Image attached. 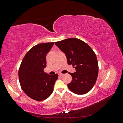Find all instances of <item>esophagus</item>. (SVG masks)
<instances>
[{
    "mask_svg": "<svg viewBox=\"0 0 123 123\" xmlns=\"http://www.w3.org/2000/svg\"><path fill=\"white\" fill-rule=\"evenodd\" d=\"M58 75H59V76H62L63 75H64V74H62V73H59V74H58Z\"/></svg>",
    "mask_w": 123,
    "mask_h": 123,
    "instance_id": "34e87169",
    "label": "esophagus"
}]
</instances>
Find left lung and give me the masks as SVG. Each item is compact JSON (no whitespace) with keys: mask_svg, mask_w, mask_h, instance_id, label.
I'll return each mask as SVG.
<instances>
[{"mask_svg":"<svg viewBox=\"0 0 123 123\" xmlns=\"http://www.w3.org/2000/svg\"><path fill=\"white\" fill-rule=\"evenodd\" d=\"M55 44L67 59L68 65H72L76 72L69 73L72 77L68 87L76 94L87 93L94 86L98 73L96 56L88 44L75 38L65 39Z\"/></svg>","mask_w":123,"mask_h":123,"instance_id":"8db88e82","label":"left lung"}]
</instances>
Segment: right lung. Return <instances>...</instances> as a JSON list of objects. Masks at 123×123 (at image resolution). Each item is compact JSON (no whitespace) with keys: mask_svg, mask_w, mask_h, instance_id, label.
<instances>
[{"mask_svg":"<svg viewBox=\"0 0 123 123\" xmlns=\"http://www.w3.org/2000/svg\"><path fill=\"white\" fill-rule=\"evenodd\" d=\"M54 43H40L32 47L27 53L21 63L18 76L21 87L30 98L40 101L52 94L58 74L49 75L44 73L46 55Z\"/></svg>","mask_w":123,"mask_h":123,"instance_id":"add662e5","label":"right lung"}]
</instances>
